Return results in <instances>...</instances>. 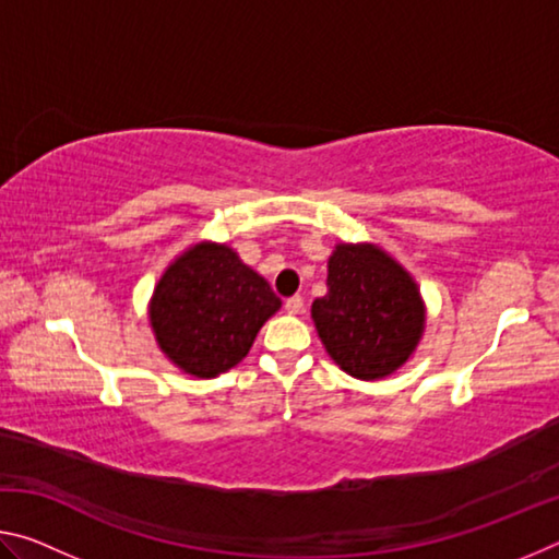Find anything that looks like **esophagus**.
Segmentation results:
<instances>
[{
	"label": "esophagus",
	"instance_id": "esophagus-1",
	"mask_svg": "<svg viewBox=\"0 0 559 559\" xmlns=\"http://www.w3.org/2000/svg\"><path fill=\"white\" fill-rule=\"evenodd\" d=\"M302 306H306V302H302L300 296H293V298L286 300V310H288L290 316H300L302 313Z\"/></svg>",
	"mask_w": 559,
	"mask_h": 559
}]
</instances>
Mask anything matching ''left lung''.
Here are the masks:
<instances>
[{"mask_svg": "<svg viewBox=\"0 0 559 559\" xmlns=\"http://www.w3.org/2000/svg\"><path fill=\"white\" fill-rule=\"evenodd\" d=\"M310 316L325 353L355 380L374 382L406 365L427 328L419 286L377 243H335L328 293Z\"/></svg>", "mask_w": 559, "mask_h": 559, "instance_id": "1", "label": "left lung"}]
</instances>
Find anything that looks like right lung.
Listing matches in <instances>:
<instances>
[{
    "label": "right lung",
    "mask_w": 559,
    "mask_h": 559,
    "mask_svg": "<svg viewBox=\"0 0 559 559\" xmlns=\"http://www.w3.org/2000/svg\"><path fill=\"white\" fill-rule=\"evenodd\" d=\"M281 310V298L231 246L197 241L163 271L147 316L157 347L185 374L229 372Z\"/></svg>",
    "instance_id": "obj_1"
}]
</instances>
